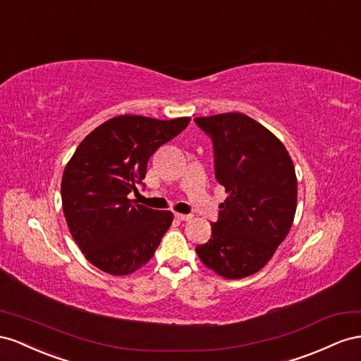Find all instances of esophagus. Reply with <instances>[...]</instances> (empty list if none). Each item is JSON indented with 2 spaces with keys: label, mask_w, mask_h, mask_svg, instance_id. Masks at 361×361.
Here are the masks:
<instances>
[{
  "label": "esophagus",
  "mask_w": 361,
  "mask_h": 361,
  "mask_svg": "<svg viewBox=\"0 0 361 361\" xmlns=\"http://www.w3.org/2000/svg\"><path fill=\"white\" fill-rule=\"evenodd\" d=\"M175 219H178V221H189V219H192V216H190V214H183V213H175Z\"/></svg>",
  "instance_id": "esophagus-1"
}]
</instances>
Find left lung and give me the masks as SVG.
I'll return each mask as SVG.
<instances>
[{
  "mask_svg": "<svg viewBox=\"0 0 361 361\" xmlns=\"http://www.w3.org/2000/svg\"><path fill=\"white\" fill-rule=\"evenodd\" d=\"M213 142L214 177L228 197L212 224V238L197 246L201 262L228 280L259 272L289 234L298 181L286 147L243 113L195 118Z\"/></svg>",
  "mask_w": 361,
  "mask_h": 361,
  "instance_id": "obj_1",
  "label": "left lung"
}]
</instances>
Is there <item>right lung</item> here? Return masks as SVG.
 I'll use <instances>...</instances> for the list:
<instances>
[{"instance_id":"right-lung-1","label":"right lung","mask_w":361,"mask_h":361,"mask_svg":"<svg viewBox=\"0 0 361 361\" xmlns=\"http://www.w3.org/2000/svg\"><path fill=\"white\" fill-rule=\"evenodd\" d=\"M190 118L160 121L121 115L80 143L61 177L69 231L86 259L110 275L147 264L172 224L168 210L130 200L147 175L149 157L188 127Z\"/></svg>"}]
</instances>
